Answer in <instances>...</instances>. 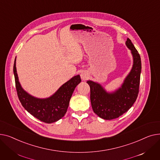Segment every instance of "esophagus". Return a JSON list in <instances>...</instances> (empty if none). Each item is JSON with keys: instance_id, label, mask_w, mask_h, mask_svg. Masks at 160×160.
I'll return each instance as SVG.
<instances>
[{"instance_id": "obj_1", "label": "esophagus", "mask_w": 160, "mask_h": 160, "mask_svg": "<svg viewBox=\"0 0 160 160\" xmlns=\"http://www.w3.org/2000/svg\"><path fill=\"white\" fill-rule=\"evenodd\" d=\"M88 78H89V75H88V73L86 71H83V72H81V78L82 79V80L85 81Z\"/></svg>"}]
</instances>
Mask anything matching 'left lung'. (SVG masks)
<instances>
[{"instance_id": "8db88e82", "label": "left lung", "mask_w": 160, "mask_h": 160, "mask_svg": "<svg viewBox=\"0 0 160 160\" xmlns=\"http://www.w3.org/2000/svg\"><path fill=\"white\" fill-rule=\"evenodd\" d=\"M133 58V65L121 86L116 90L107 92L101 84L88 80L92 109L99 117L110 120L119 118L127 112L136 101L142 72L140 55L132 42L128 38L126 42Z\"/></svg>"}]
</instances>
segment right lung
I'll return each mask as SVG.
<instances>
[{"label": "right lung", "mask_w": 160, "mask_h": 160, "mask_svg": "<svg viewBox=\"0 0 160 160\" xmlns=\"http://www.w3.org/2000/svg\"><path fill=\"white\" fill-rule=\"evenodd\" d=\"M13 73L17 95L22 107L33 116L46 123H52L61 119L67 111L72 93L81 81L79 75L71 78L47 98H37L26 92L18 81L16 68V58Z\"/></svg>", "instance_id": "right-lung-1"}]
</instances>
